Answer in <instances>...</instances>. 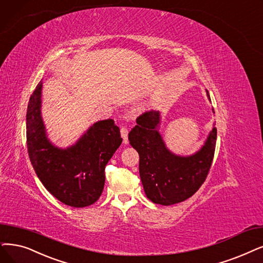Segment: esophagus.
I'll list each match as a JSON object with an SVG mask.
<instances>
[{
    "instance_id": "obj_1",
    "label": "esophagus",
    "mask_w": 263,
    "mask_h": 263,
    "mask_svg": "<svg viewBox=\"0 0 263 263\" xmlns=\"http://www.w3.org/2000/svg\"><path fill=\"white\" fill-rule=\"evenodd\" d=\"M121 136L123 138V142L125 144L128 143V129L126 127H121Z\"/></svg>"
}]
</instances>
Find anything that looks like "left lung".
<instances>
[{
  "label": "left lung",
  "mask_w": 263,
  "mask_h": 263,
  "mask_svg": "<svg viewBox=\"0 0 263 263\" xmlns=\"http://www.w3.org/2000/svg\"><path fill=\"white\" fill-rule=\"evenodd\" d=\"M206 93L211 100L208 90ZM136 122L137 125L129 132L128 140L139 154V174L146 197L165 206L191 197L201 187L211 170L217 128L211 130L204 145L196 153L180 156L167 149L159 133V111L144 112Z\"/></svg>",
  "instance_id": "obj_1"
}]
</instances>
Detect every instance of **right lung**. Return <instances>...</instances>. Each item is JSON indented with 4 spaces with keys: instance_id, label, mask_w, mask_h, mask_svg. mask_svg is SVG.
<instances>
[{
    "instance_id": "add662e5",
    "label": "right lung",
    "mask_w": 263,
    "mask_h": 263,
    "mask_svg": "<svg viewBox=\"0 0 263 263\" xmlns=\"http://www.w3.org/2000/svg\"><path fill=\"white\" fill-rule=\"evenodd\" d=\"M42 83L31 95L27 109V146L31 164L46 190L61 203L82 208L95 203L104 186V168L122 143L114 121L93 124L67 149L47 138L41 115Z\"/></svg>"
}]
</instances>
